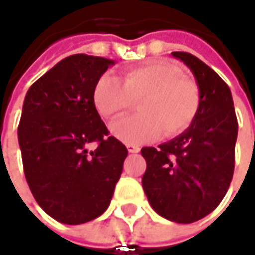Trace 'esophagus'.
I'll return each instance as SVG.
<instances>
[{
    "mask_svg": "<svg viewBox=\"0 0 255 255\" xmlns=\"http://www.w3.org/2000/svg\"><path fill=\"white\" fill-rule=\"evenodd\" d=\"M127 149L129 153H138L140 150L139 146H135V145H127Z\"/></svg>",
    "mask_w": 255,
    "mask_h": 255,
    "instance_id": "1",
    "label": "esophagus"
}]
</instances>
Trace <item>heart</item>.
<instances>
[{
    "label": "heart",
    "mask_w": 255,
    "mask_h": 255,
    "mask_svg": "<svg viewBox=\"0 0 255 255\" xmlns=\"http://www.w3.org/2000/svg\"><path fill=\"white\" fill-rule=\"evenodd\" d=\"M140 115L128 116L110 126L119 140L140 145L182 133L193 123L200 108V90L193 80L165 62H149L128 70L124 78L105 73L94 88V103L99 115L116 119L139 101Z\"/></svg>",
    "instance_id": "heart-1"
}]
</instances>
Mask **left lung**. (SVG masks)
<instances>
[{
    "mask_svg": "<svg viewBox=\"0 0 255 255\" xmlns=\"http://www.w3.org/2000/svg\"><path fill=\"white\" fill-rule=\"evenodd\" d=\"M189 67L200 90V108L181 135L158 147H142V186L152 208L168 221L192 224L217 208L235 170L238 119L227 83L188 52H172Z\"/></svg>",
    "mask_w": 255,
    "mask_h": 255,
    "instance_id": "left-lung-1",
    "label": "left lung"
}]
</instances>
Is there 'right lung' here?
<instances>
[{
    "mask_svg": "<svg viewBox=\"0 0 255 255\" xmlns=\"http://www.w3.org/2000/svg\"><path fill=\"white\" fill-rule=\"evenodd\" d=\"M115 60L67 56L28 88L17 139L28 188L45 213L67 225L109 207L128 150L102 122L94 103L97 81ZM92 141L95 151H88Z\"/></svg>",
    "mask_w": 255,
    "mask_h": 255,
    "instance_id": "1",
    "label": "right lung"
}]
</instances>
